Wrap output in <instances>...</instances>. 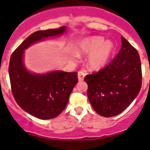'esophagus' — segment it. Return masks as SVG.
I'll return each mask as SVG.
<instances>
[{"mask_svg":"<svg viewBox=\"0 0 150 150\" xmlns=\"http://www.w3.org/2000/svg\"><path fill=\"white\" fill-rule=\"evenodd\" d=\"M85 76H86V73L83 71H79L78 72V79H79V81H83Z\"/></svg>","mask_w":150,"mask_h":150,"instance_id":"1","label":"esophagus"}]
</instances>
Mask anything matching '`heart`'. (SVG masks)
I'll return each mask as SVG.
<instances>
[{
	"instance_id": "1",
	"label": "heart",
	"mask_w": 150,
	"mask_h": 150,
	"mask_svg": "<svg viewBox=\"0 0 150 150\" xmlns=\"http://www.w3.org/2000/svg\"><path fill=\"white\" fill-rule=\"evenodd\" d=\"M76 51L78 53L89 54L88 66L92 70H99L109 62L114 51V45L110 41L105 42L101 37H91L79 41Z\"/></svg>"
}]
</instances>
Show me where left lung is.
I'll return each instance as SVG.
<instances>
[{
	"label": "left lung",
	"instance_id": "8db88e82",
	"mask_svg": "<svg viewBox=\"0 0 150 150\" xmlns=\"http://www.w3.org/2000/svg\"><path fill=\"white\" fill-rule=\"evenodd\" d=\"M119 53L104 68L88 74V100L99 115L116 116L125 110L137 96L142 86L141 62L138 52L121 37Z\"/></svg>",
	"mask_w": 150,
	"mask_h": 150
}]
</instances>
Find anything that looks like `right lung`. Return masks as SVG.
<instances>
[{
  "mask_svg": "<svg viewBox=\"0 0 150 150\" xmlns=\"http://www.w3.org/2000/svg\"><path fill=\"white\" fill-rule=\"evenodd\" d=\"M65 30V26H62L35 31L16 49L10 57L9 76L14 99L25 112L41 120L53 119L64 110L78 82L77 73L57 71L43 75L30 74L24 67V50L37 41L61 35Z\"/></svg>",
  "mask_w": 150,
  "mask_h": 150,
  "instance_id": "right-lung-1",
  "label": "right lung"
}]
</instances>
